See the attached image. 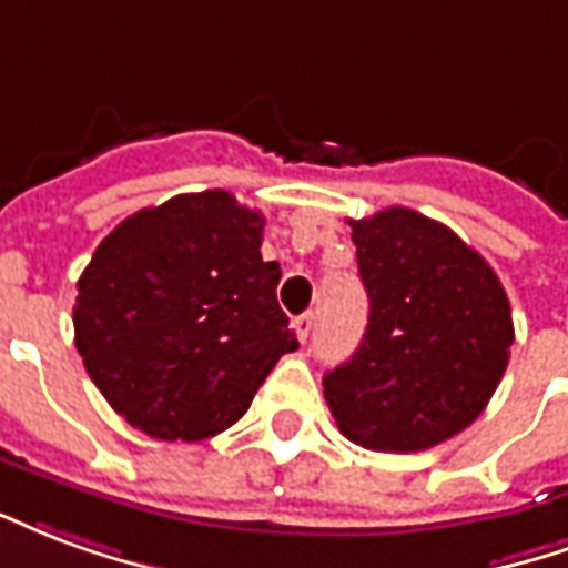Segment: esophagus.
Segmentation results:
<instances>
[{
  "label": "esophagus",
  "mask_w": 568,
  "mask_h": 568,
  "mask_svg": "<svg viewBox=\"0 0 568 568\" xmlns=\"http://www.w3.org/2000/svg\"><path fill=\"white\" fill-rule=\"evenodd\" d=\"M312 326H314V314L312 312L300 314V317L293 321V329H296V335H300V342H305V338H308V333H312Z\"/></svg>",
  "instance_id": "esophagus-1"
}]
</instances>
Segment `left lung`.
Wrapping results in <instances>:
<instances>
[{"label": "left lung", "instance_id": "1", "mask_svg": "<svg viewBox=\"0 0 568 568\" xmlns=\"http://www.w3.org/2000/svg\"><path fill=\"white\" fill-rule=\"evenodd\" d=\"M351 223L369 293L354 357L326 372L342 436L384 454L448 442L481 415L515 342L496 272L445 223L384 209Z\"/></svg>", "mask_w": 568, "mask_h": 568}]
</instances>
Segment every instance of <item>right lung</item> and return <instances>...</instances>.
Masks as SVG:
<instances>
[{
	"instance_id": "add662e5",
	"label": "right lung",
	"mask_w": 568,
	"mask_h": 568,
	"mask_svg": "<svg viewBox=\"0 0 568 568\" xmlns=\"http://www.w3.org/2000/svg\"><path fill=\"white\" fill-rule=\"evenodd\" d=\"M263 214L226 190L181 193L118 223L78 278L74 347L126 424L163 442L233 426L284 354L287 329L263 263Z\"/></svg>"
}]
</instances>
